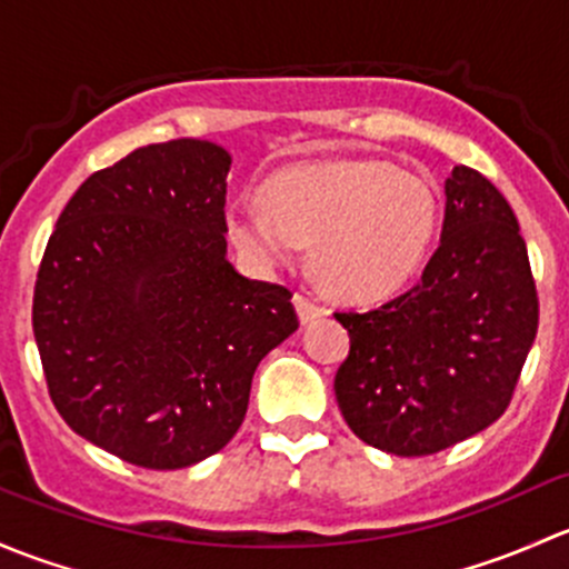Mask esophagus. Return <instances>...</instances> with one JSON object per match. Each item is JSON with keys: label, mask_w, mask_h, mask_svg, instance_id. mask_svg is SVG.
Here are the masks:
<instances>
[{"label": "esophagus", "mask_w": 569, "mask_h": 569, "mask_svg": "<svg viewBox=\"0 0 569 569\" xmlns=\"http://www.w3.org/2000/svg\"><path fill=\"white\" fill-rule=\"evenodd\" d=\"M292 301H296V309H298V318H301V323H309V320L320 318V315L326 312V309L320 307V303L315 301L312 296H307V292H296V298H292Z\"/></svg>", "instance_id": "34e87169"}]
</instances>
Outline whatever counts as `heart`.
Segmentation results:
<instances>
[{"instance_id":"heart-1","label":"heart","mask_w":569,"mask_h":569,"mask_svg":"<svg viewBox=\"0 0 569 569\" xmlns=\"http://www.w3.org/2000/svg\"><path fill=\"white\" fill-rule=\"evenodd\" d=\"M438 224L419 174L370 158L290 167L262 186V204L230 208V232L260 262H290L312 246V271L345 298H378L413 277Z\"/></svg>"}]
</instances>
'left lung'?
I'll list each match as a JSON object with an SVG mask.
<instances>
[{
  "instance_id": "8db88e82",
  "label": "left lung",
  "mask_w": 569,
  "mask_h": 569,
  "mask_svg": "<svg viewBox=\"0 0 569 569\" xmlns=\"http://www.w3.org/2000/svg\"><path fill=\"white\" fill-rule=\"evenodd\" d=\"M441 243L411 290L367 312H333L350 353L333 378L350 430L425 458L493 425L512 402L540 320L518 219L471 167L443 183Z\"/></svg>"
}]
</instances>
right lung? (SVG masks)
I'll list each match as a JSON object with an SVG mask.
<instances>
[{
    "mask_svg": "<svg viewBox=\"0 0 569 569\" xmlns=\"http://www.w3.org/2000/svg\"><path fill=\"white\" fill-rule=\"evenodd\" d=\"M230 163L202 139L137 148L79 186L40 260L32 328L51 402L133 466L224 449L257 365L298 328L284 284L227 260Z\"/></svg>",
    "mask_w": 569,
    "mask_h": 569,
    "instance_id": "1",
    "label": "right lung"
}]
</instances>
